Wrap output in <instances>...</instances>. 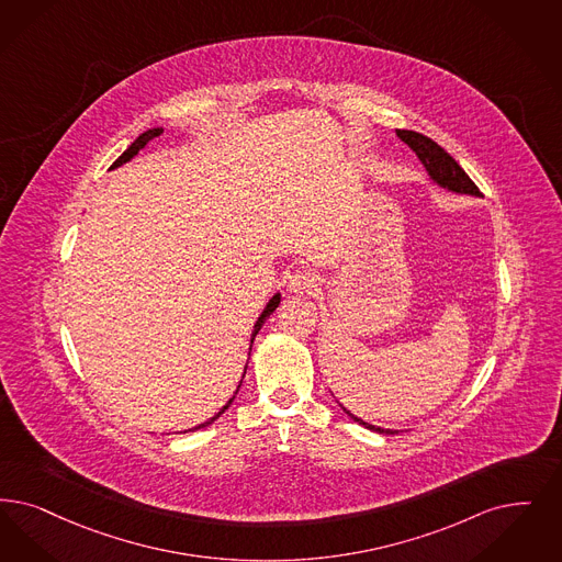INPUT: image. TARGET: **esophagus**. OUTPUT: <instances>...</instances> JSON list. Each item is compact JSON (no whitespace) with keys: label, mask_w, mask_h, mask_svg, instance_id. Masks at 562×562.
Masks as SVG:
<instances>
[{"label":"esophagus","mask_w":562,"mask_h":562,"mask_svg":"<svg viewBox=\"0 0 562 562\" xmlns=\"http://www.w3.org/2000/svg\"><path fill=\"white\" fill-rule=\"evenodd\" d=\"M289 289L292 292H314L317 289V278L312 270H296L289 276Z\"/></svg>","instance_id":"obj_1"}]
</instances>
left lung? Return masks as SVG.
Instances as JSON below:
<instances>
[{"instance_id":"1","label":"left lung","mask_w":562,"mask_h":562,"mask_svg":"<svg viewBox=\"0 0 562 562\" xmlns=\"http://www.w3.org/2000/svg\"><path fill=\"white\" fill-rule=\"evenodd\" d=\"M397 135L423 160V165L427 167L428 176L432 178V181H437L439 186L448 188L451 192L479 196V188L474 186V181L467 176V171L453 158L449 157L448 153L437 142H432L427 135L418 134V132H407V130H397ZM345 414L351 416L356 423H360L361 427L376 430V432H384V435H393V430H384V428L368 425L358 416H353L351 412H347V409H345Z\"/></svg>"}]
</instances>
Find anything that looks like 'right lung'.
Wrapping results in <instances>:
<instances>
[{"label": "right lung", "instance_id": "obj_1", "mask_svg": "<svg viewBox=\"0 0 562 562\" xmlns=\"http://www.w3.org/2000/svg\"><path fill=\"white\" fill-rule=\"evenodd\" d=\"M160 134H162V130H148V132H144V134L139 135V137L135 139L134 144H132V146H130V148H127V150L121 155V157L114 160L113 167H111V169H114V167H121L123 162L132 160V158H134L135 155H137V153H139V150L146 146V144H150L153 139H157L158 135ZM278 305H280V294H273V296L270 299V303L266 305L263 314L259 315V319H257V324H255V330H252V337H250V347H252V340H255V337H257V333L261 330V326L266 324V319H268V317H270V315L276 312V307H278ZM248 356H250V353H248ZM245 374H247V366H245ZM245 374H243V379H245ZM240 384H243V381H240ZM240 384H238V389H240ZM238 389H236V393H238ZM236 393L232 395V400H229V402H227V404H225L224 407H222V409H220V412L213 416V418H209L206 423H202V425L192 428V430H199V428L209 427L211 423H215V420H217V418L224 414L225 409L232 405L234 397H236Z\"/></svg>", "mask_w": 562, "mask_h": 562}]
</instances>
